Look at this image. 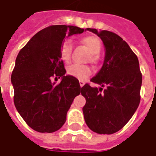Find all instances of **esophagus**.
I'll use <instances>...</instances> for the list:
<instances>
[{"label":"esophagus","instance_id":"esophagus-1","mask_svg":"<svg viewBox=\"0 0 156 156\" xmlns=\"http://www.w3.org/2000/svg\"><path fill=\"white\" fill-rule=\"evenodd\" d=\"M79 82H80V86H81V87H83V86H84V84H85V82H84L83 81H80Z\"/></svg>","mask_w":156,"mask_h":156}]
</instances>
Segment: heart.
Masks as SVG:
<instances>
[{
  "mask_svg": "<svg viewBox=\"0 0 156 156\" xmlns=\"http://www.w3.org/2000/svg\"><path fill=\"white\" fill-rule=\"evenodd\" d=\"M82 43L86 46L90 51L91 55L88 57L89 62L97 63L99 61V53L101 49V42L98 37L94 35H88L82 39ZM73 49V43L70 40H66L62 42L60 48V56L63 62H69L71 59V54ZM91 68L83 64H72L68 67V75L75 77L78 80H86L91 75Z\"/></svg>",
  "mask_w": 156,
  "mask_h": 156,
  "instance_id": "b5f03b06",
  "label": "heart"
}]
</instances>
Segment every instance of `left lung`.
Here are the masks:
<instances>
[{
    "label": "left lung",
    "mask_w": 156,
    "mask_h": 156,
    "mask_svg": "<svg viewBox=\"0 0 156 156\" xmlns=\"http://www.w3.org/2000/svg\"><path fill=\"white\" fill-rule=\"evenodd\" d=\"M87 30L97 34L105 46L103 65L90 81L105 88L93 87L88 83L81 87L86 99L82 111L92 131L111 135L122 129L137 109L142 75L136 55L122 37L107 30Z\"/></svg>",
    "instance_id": "obj_1"
}]
</instances>
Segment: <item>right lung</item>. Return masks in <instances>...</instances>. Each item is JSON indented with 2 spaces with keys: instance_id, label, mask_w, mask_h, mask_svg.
Returning <instances> with one entry per match:
<instances>
[{
  "instance_id": "add662e5",
  "label": "right lung",
  "mask_w": 156,
  "mask_h": 156,
  "mask_svg": "<svg viewBox=\"0 0 156 156\" xmlns=\"http://www.w3.org/2000/svg\"><path fill=\"white\" fill-rule=\"evenodd\" d=\"M75 26L53 25L34 34L21 48L11 75L17 111L34 130L53 133L66 122L75 96L81 93L79 81L65 75L60 48L66 36L83 33ZM62 77L55 84L51 79Z\"/></svg>"
}]
</instances>
